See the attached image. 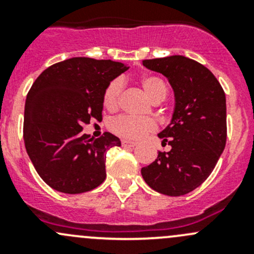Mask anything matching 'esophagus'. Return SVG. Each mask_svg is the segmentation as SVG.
<instances>
[{
  "label": "esophagus",
  "mask_w": 254,
  "mask_h": 254,
  "mask_svg": "<svg viewBox=\"0 0 254 254\" xmlns=\"http://www.w3.org/2000/svg\"><path fill=\"white\" fill-rule=\"evenodd\" d=\"M122 145L124 147H134V146L137 145V142L130 141V140H122Z\"/></svg>",
  "instance_id": "1"
}]
</instances>
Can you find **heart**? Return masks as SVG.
Returning a JSON list of instances; mask_svg holds the SVG:
<instances>
[{"mask_svg":"<svg viewBox=\"0 0 254 254\" xmlns=\"http://www.w3.org/2000/svg\"><path fill=\"white\" fill-rule=\"evenodd\" d=\"M143 91L153 102H161L167 96V84L162 78L155 75H145L140 78ZM123 82L113 79L103 93V104L108 111H115L120 104ZM109 129L118 136L124 139H140L156 129V124L150 118H137L131 115H119L109 123Z\"/></svg>","mask_w":254,"mask_h":254,"instance_id":"heart-1","label":"heart"}]
</instances>
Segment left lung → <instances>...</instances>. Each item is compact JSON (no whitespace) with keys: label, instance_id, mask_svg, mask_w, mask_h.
Instances as JSON below:
<instances>
[{"label":"left lung","instance_id":"obj_1","mask_svg":"<svg viewBox=\"0 0 254 254\" xmlns=\"http://www.w3.org/2000/svg\"><path fill=\"white\" fill-rule=\"evenodd\" d=\"M142 64L166 76L176 97L172 122L158 134L171 150L158 151L157 158L142 167V178L158 193L184 195L210 176L226 145L225 92L209 68L186 56Z\"/></svg>","mask_w":254,"mask_h":254}]
</instances>
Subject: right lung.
Here are the masks:
<instances>
[{"label": "right lung", "mask_w": 254, "mask_h": 254, "mask_svg": "<svg viewBox=\"0 0 254 254\" xmlns=\"http://www.w3.org/2000/svg\"><path fill=\"white\" fill-rule=\"evenodd\" d=\"M122 63L72 58L43 71L27 94L23 137L25 150L43 181L55 190L79 194L106 179V155L119 137L82 134L92 119L102 120L103 93L127 71Z\"/></svg>", "instance_id": "right-lung-1"}]
</instances>
